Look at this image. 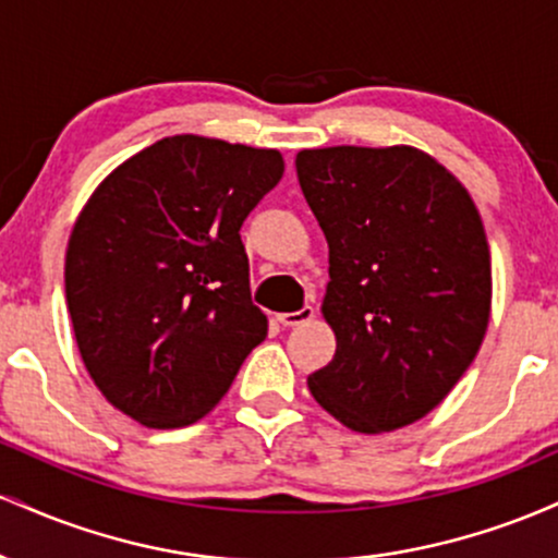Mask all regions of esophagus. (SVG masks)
I'll list each match as a JSON object with an SVG mask.
<instances>
[{
  "instance_id": "obj_1",
  "label": "esophagus",
  "mask_w": 558,
  "mask_h": 558,
  "mask_svg": "<svg viewBox=\"0 0 558 558\" xmlns=\"http://www.w3.org/2000/svg\"><path fill=\"white\" fill-rule=\"evenodd\" d=\"M312 317H315V310H312V306H301L299 312H283V315H278L280 325H286V328H296V325L310 323Z\"/></svg>"
}]
</instances>
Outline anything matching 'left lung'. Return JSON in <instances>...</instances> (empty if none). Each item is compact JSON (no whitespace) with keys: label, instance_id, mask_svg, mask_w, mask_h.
Returning a JSON list of instances; mask_svg holds the SVG:
<instances>
[{"label":"left lung","instance_id":"left-lung-1","mask_svg":"<svg viewBox=\"0 0 558 558\" xmlns=\"http://www.w3.org/2000/svg\"><path fill=\"white\" fill-rule=\"evenodd\" d=\"M296 175L330 248L336 356L306 386L356 433L412 425L451 393L490 317V248L457 178L414 146H328Z\"/></svg>","mask_w":558,"mask_h":558}]
</instances>
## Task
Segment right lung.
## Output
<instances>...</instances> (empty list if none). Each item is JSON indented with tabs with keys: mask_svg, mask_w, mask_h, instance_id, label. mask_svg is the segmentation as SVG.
Returning <instances> with one entry per match:
<instances>
[{
	"mask_svg": "<svg viewBox=\"0 0 558 558\" xmlns=\"http://www.w3.org/2000/svg\"><path fill=\"white\" fill-rule=\"evenodd\" d=\"M283 168L275 149L185 133L125 159L83 207L68 312L88 375L128 417L194 425L265 341L241 226Z\"/></svg>",
	"mask_w": 558,
	"mask_h": 558,
	"instance_id": "1",
	"label": "right lung"
}]
</instances>
